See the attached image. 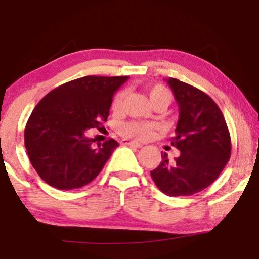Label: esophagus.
Returning <instances> with one entry per match:
<instances>
[{
	"label": "esophagus",
	"mask_w": 259,
	"mask_h": 259,
	"mask_svg": "<svg viewBox=\"0 0 259 259\" xmlns=\"http://www.w3.org/2000/svg\"><path fill=\"white\" fill-rule=\"evenodd\" d=\"M121 145H125V146H130V147H142L141 144H139V142H135V141H132V140H127V139H124L123 141H121Z\"/></svg>",
	"instance_id": "obj_1"
}]
</instances>
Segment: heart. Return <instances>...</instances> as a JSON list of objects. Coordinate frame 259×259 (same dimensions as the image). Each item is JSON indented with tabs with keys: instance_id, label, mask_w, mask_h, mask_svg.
I'll return each mask as SVG.
<instances>
[{
	"instance_id": "heart-1",
	"label": "heart",
	"mask_w": 259,
	"mask_h": 259,
	"mask_svg": "<svg viewBox=\"0 0 259 259\" xmlns=\"http://www.w3.org/2000/svg\"><path fill=\"white\" fill-rule=\"evenodd\" d=\"M126 92L121 90L114 96L112 102V109L114 112L121 111L124 105V100H125ZM148 96H150L151 102L153 106H169L171 100H173V95L169 91V89L163 85H153L148 89ZM154 130V125L151 123H141V121H132V123H126L121 126L120 133L123 134L125 138L145 140L150 138L152 135Z\"/></svg>"
}]
</instances>
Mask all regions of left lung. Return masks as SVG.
Listing matches in <instances>:
<instances>
[{
	"label": "left lung",
	"instance_id": "1",
	"mask_svg": "<svg viewBox=\"0 0 259 259\" xmlns=\"http://www.w3.org/2000/svg\"><path fill=\"white\" fill-rule=\"evenodd\" d=\"M179 106L171 145L180 151L173 162L162 153V162L151 177L168 196H191L214 183L229 162L231 141L224 115L217 103L194 86L165 79Z\"/></svg>",
	"mask_w": 259,
	"mask_h": 259
}]
</instances>
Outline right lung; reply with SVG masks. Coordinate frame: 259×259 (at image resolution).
Returning <instances> with one entry per match:
<instances>
[{"label": "right lung", "instance_id": "add662e5", "mask_svg": "<svg viewBox=\"0 0 259 259\" xmlns=\"http://www.w3.org/2000/svg\"><path fill=\"white\" fill-rule=\"evenodd\" d=\"M129 76L89 75L46 95L26 123L24 140L32 167L45 183L74 190L91 183L119 144L109 139L94 146L86 136L107 121L113 95Z\"/></svg>", "mask_w": 259, "mask_h": 259}]
</instances>
